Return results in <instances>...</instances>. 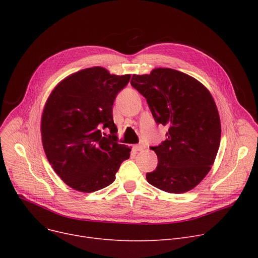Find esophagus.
<instances>
[{"mask_svg":"<svg viewBox=\"0 0 258 258\" xmlns=\"http://www.w3.org/2000/svg\"><path fill=\"white\" fill-rule=\"evenodd\" d=\"M133 148H134L135 152H141V151L144 150V145L143 144H137V145H135Z\"/></svg>","mask_w":258,"mask_h":258,"instance_id":"34e87169","label":"esophagus"}]
</instances>
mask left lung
<instances>
[{"instance_id": "8db88e82", "label": "left lung", "mask_w": 258, "mask_h": 258, "mask_svg": "<svg viewBox=\"0 0 258 258\" xmlns=\"http://www.w3.org/2000/svg\"><path fill=\"white\" fill-rule=\"evenodd\" d=\"M131 85L145 97L158 124L168 126L166 140L151 146L157 168L151 185L169 194L191 190L211 169L221 141V120L210 92L196 78L158 68L133 75Z\"/></svg>"}]
</instances>
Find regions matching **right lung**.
Masks as SVG:
<instances>
[{
	"label": "right lung",
	"mask_w": 258,
	"mask_h": 258,
	"mask_svg": "<svg viewBox=\"0 0 258 258\" xmlns=\"http://www.w3.org/2000/svg\"><path fill=\"white\" fill-rule=\"evenodd\" d=\"M130 79L88 68L66 77L50 94L40 124L44 151L54 171L75 190L94 192L112 184L130 158L131 148L117 141L113 119V103Z\"/></svg>",
	"instance_id": "right-lung-1"
}]
</instances>
